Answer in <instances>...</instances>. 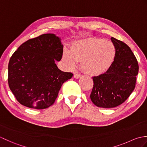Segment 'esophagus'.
Instances as JSON below:
<instances>
[{
  "instance_id": "obj_1",
  "label": "esophagus",
  "mask_w": 147,
  "mask_h": 147,
  "mask_svg": "<svg viewBox=\"0 0 147 147\" xmlns=\"http://www.w3.org/2000/svg\"><path fill=\"white\" fill-rule=\"evenodd\" d=\"M74 78H76V79H79L81 77V75H80V74H75L74 75Z\"/></svg>"
}]
</instances>
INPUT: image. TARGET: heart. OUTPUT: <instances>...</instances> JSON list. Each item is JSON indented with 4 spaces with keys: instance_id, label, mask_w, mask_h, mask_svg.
<instances>
[{
    "instance_id": "heart-1",
    "label": "heart",
    "mask_w": 147,
    "mask_h": 147,
    "mask_svg": "<svg viewBox=\"0 0 147 147\" xmlns=\"http://www.w3.org/2000/svg\"><path fill=\"white\" fill-rule=\"evenodd\" d=\"M115 56V48L112 42L97 38L77 40L71 43L70 51H65L62 59L69 69L82 62V71L90 76H98L111 66Z\"/></svg>"
}]
</instances>
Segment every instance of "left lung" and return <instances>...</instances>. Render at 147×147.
<instances>
[{
  "label": "left lung",
  "instance_id": "left-lung-1",
  "mask_svg": "<svg viewBox=\"0 0 147 147\" xmlns=\"http://www.w3.org/2000/svg\"><path fill=\"white\" fill-rule=\"evenodd\" d=\"M115 56L111 66L104 74L93 78L90 98L96 106L113 108L123 104L135 89L138 63L126 43L111 38Z\"/></svg>",
  "mask_w": 147,
  "mask_h": 147
}]
</instances>
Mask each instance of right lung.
<instances>
[{
  "instance_id": "1",
  "label": "right lung",
  "mask_w": 147,
  "mask_h": 147,
  "mask_svg": "<svg viewBox=\"0 0 147 147\" xmlns=\"http://www.w3.org/2000/svg\"><path fill=\"white\" fill-rule=\"evenodd\" d=\"M62 53L61 39L53 33L30 39L14 52L8 65V83L21 105L43 109L55 102L62 84L73 76L55 63Z\"/></svg>"
}]
</instances>
